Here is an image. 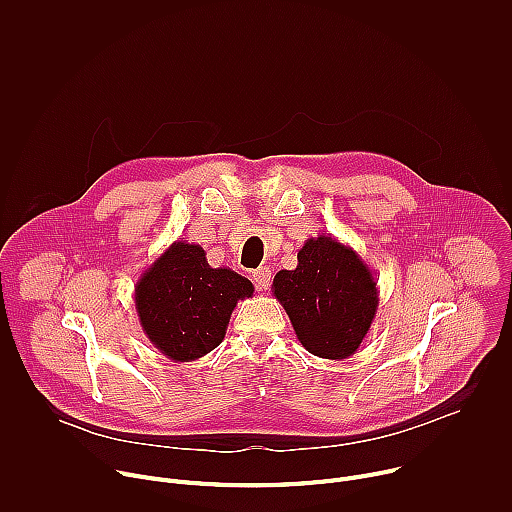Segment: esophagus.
<instances>
[{
	"mask_svg": "<svg viewBox=\"0 0 512 512\" xmlns=\"http://www.w3.org/2000/svg\"><path fill=\"white\" fill-rule=\"evenodd\" d=\"M253 281L257 285V289H267L271 283V269L269 267H259L253 271Z\"/></svg>",
	"mask_w": 512,
	"mask_h": 512,
	"instance_id": "obj_1",
	"label": "esophagus"
}]
</instances>
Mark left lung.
Here are the masks:
<instances>
[{"label": "left lung", "instance_id": "left-lung-1", "mask_svg": "<svg viewBox=\"0 0 512 512\" xmlns=\"http://www.w3.org/2000/svg\"><path fill=\"white\" fill-rule=\"evenodd\" d=\"M271 291L302 346L330 360L358 350L379 310L373 271L332 235L308 239L298 251V267L275 273Z\"/></svg>", "mask_w": 512, "mask_h": 512}]
</instances>
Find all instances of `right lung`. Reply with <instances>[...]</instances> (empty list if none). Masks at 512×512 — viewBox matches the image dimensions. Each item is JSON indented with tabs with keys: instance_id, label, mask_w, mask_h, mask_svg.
<instances>
[{
	"instance_id": "obj_1",
	"label": "right lung",
	"mask_w": 512,
	"mask_h": 512,
	"mask_svg": "<svg viewBox=\"0 0 512 512\" xmlns=\"http://www.w3.org/2000/svg\"><path fill=\"white\" fill-rule=\"evenodd\" d=\"M253 283L229 267H210L200 245L174 241L135 283L143 334L170 360L192 362L223 342L239 300Z\"/></svg>"
}]
</instances>
